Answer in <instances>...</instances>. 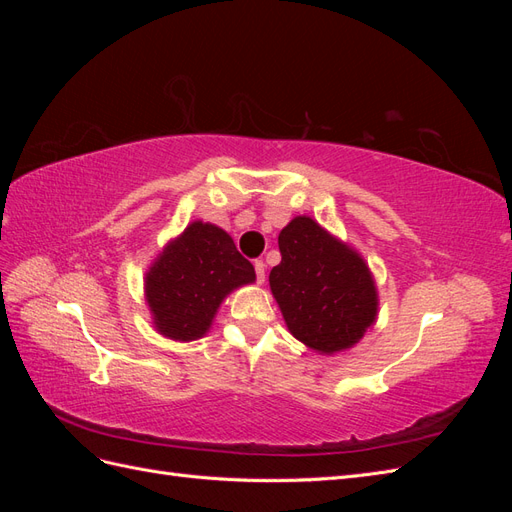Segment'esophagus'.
<instances>
[{
	"label": "esophagus",
	"mask_w": 512,
	"mask_h": 512,
	"mask_svg": "<svg viewBox=\"0 0 512 512\" xmlns=\"http://www.w3.org/2000/svg\"><path fill=\"white\" fill-rule=\"evenodd\" d=\"M254 271H256V280H258V284L265 282V271H267L265 262H262V260H256V262H254Z\"/></svg>",
	"instance_id": "obj_1"
}]
</instances>
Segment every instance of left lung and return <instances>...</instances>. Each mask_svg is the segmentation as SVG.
Wrapping results in <instances>:
<instances>
[{
  "mask_svg": "<svg viewBox=\"0 0 512 512\" xmlns=\"http://www.w3.org/2000/svg\"><path fill=\"white\" fill-rule=\"evenodd\" d=\"M282 262L271 292L290 333L324 354L354 346L376 322L378 297L363 258L312 218H294L277 237Z\"/></svg>",
  "mask_w": 512,
  "mask_h": 512,
  "instance_id": "obj_1",
  "label": "left lung"
}]
</instances>
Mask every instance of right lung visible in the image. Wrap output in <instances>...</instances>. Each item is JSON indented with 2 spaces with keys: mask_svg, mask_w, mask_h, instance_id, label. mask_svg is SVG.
<instances>
[{
  "mask_svg": "<svg viewBox=\"0 0 512 512\" xmlns=\"http://www.w3.org/2000/svg\"><path fill=\"white\" fill-rule=\"evenodd\" d=\"M254 280L252 262L222 228L194 222L147 273V303L156 329L179 342L205 335L226 294Z\"/></svg>",
  "mask_w": 512,
  "mask_h": 512,
  "instance_id": "1",
  "label": "right lung"
}]
</instances>
